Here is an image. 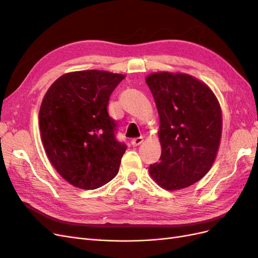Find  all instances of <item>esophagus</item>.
Wrapping results in <instances>:
<instances>
[{
    "label": "esophagus",
    "instance_id": "obj_1",
    "mask_svg": "<svg viewBox=\"0 0 258 258\" xmlns=\"http://www.w3.org/2000/svg\"><path fill=\"white\" fill-rule=\"evenodd\" d=\"M143 142V138L142 137H139V138H135L134 140H132L131 141V144L134 145V146H138V145H140Z\"/></svg>",
    "mask_w": 258,
    "mask_h": 258
}]
</instances>
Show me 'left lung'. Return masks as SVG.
Here are the masks:
<instances>
[{"mask_svg": "<svg viewBox=\"0 0 258 258\" xmlns=\"http://www.w3.org/2000/svg\"><path fill=\"white\" fill-rule=\"evenodd\" d=\"M159 114V162L150 174L162 188L175 190L198 182L212 167L222 136V111L214 93L183 73L146 77Z\"/></svg>", "mask_w": 258, "mask_h": 258, "instance_id": "obj_1", "label": "left lung"}]
</instances>
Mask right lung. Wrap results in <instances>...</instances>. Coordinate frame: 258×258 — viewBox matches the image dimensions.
<instances>
[{
  "label": "right lung",
  "instance_id": "1",
  "mask_svg": "<svg viewBox=\"0 0 258 258\" xmlns=\"http://www.w3.org/2000/svg\"><path fill=\"white\" fill-rule=\"evenodd\" d=\"M124 75L98 70L60 76L42 101L43 145L58 173L75 187L96 189L118 173L127 145L116 139L107 113L110 97Z\"/></svg>",
  "mask_w": 258,
  "mask_h": 258
}]
</instances>
